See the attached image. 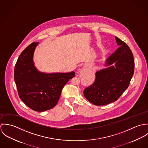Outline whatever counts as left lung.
<instances>
[{
    "label": "left lung",
    "instance_id": "obj_1",
    "mask_svg": "<svg viewBox=\"0 0 148 148\" xmlns=\"http://www.w3.org/2000/svg\"><path fill=\"white\" fill-rule=\"evenodd\" d=\"M120 47L106 60L109 67L97 71L94 83L84 90L85 97L96 106L116 101L128 88L134 73L132 52L125 42L115 37ZM114 62L115 66L110 65Z\"/></svg>",
    "mask_w": 148,
    "mask_h": 148
}]
</instances>
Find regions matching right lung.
I'll return each mask as SVG.
<instances>
[{"label":"right lung","instance_id":"1","mask_svg":"<svg viewBox=\"0 0 148 148\" xmlns=\"http://www.w3.org/2000/svg\"><path fill=\"white\" fill-rule=\"evenodd\" d=\"M38 44L31 43L21 52L15 64L14 80L23 102L35 111L44 112L57 104L64 85L75 73H45L38 71L33 55Z\"/></svg>","mask_w":148,"mask_h":148}]
</instances>
